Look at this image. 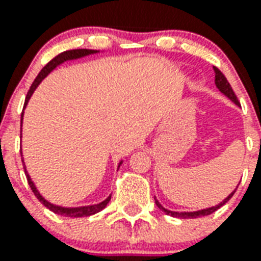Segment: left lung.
Returning <instances> with one entry per match:
<instances>
[{
	"instance_id": "obj_1",
	"label": "left lung",
	"mask_w": 261,
	"mask_h": 261,
	"mask_svg": "<svg viewBox=\"0 0 261 261\" xmlns=\"http://www.w3.org/2000/svg\"><path fill=\"white\" fill-rule=\"evenodd\" d=\"M215 85H216V87L219 89V91L222 93V94H224L226 97H227L230 101H232L234 104L238 105L240 107V102H238V98H237V95L236 93L232 91L231 86H230V83L227 82V79H226V76H224L223 73L220 72L218 68H215ZM238 188V186H237ZM237 189H234L230 194H228L226 198H224L223 201L222 202H219L218 205H215V206H210V208H204V210H198V211H192V212H176V211H170V210H167V208H164V206L159 202V200L156 198V196H154V202H156V205L159 210L162 211V212H164V214L167 215H170V216H174V218H180V219H193V218H200V216H206V215H211V214H214L215 211L219 210L220 206L224 205L226 202L230 200L232 197V194L236 193Z\"/></svg>"
}]
</instances>
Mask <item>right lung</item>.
<instances>
[{
  "mask_svg": "<svg viewBox=\"0 0 261 261\" xmlns=\"http://www.w3.org/2000/svg\"><path fill=\"white\" fill-rule=\"evenodd\" d=\"M95 53H99V50H91V49H75V50H68L64 51V53H61V55L56 56L55 59L51 60L50 63H47L42 69H41V72L38 73V76L35 77V81L33 82L31 87H30L29 93H27V97H25V102H24V108H23V113H21V126H23V116H24V109L29 104L30 98H31V95L34 94V91L37 90V87L39 86V83L42 82L43 79L49 75V73L53 71L55 68H57L59 65L64 64L65 61H72V60H77V59H83V57H86V56L90 55H95ZM20 138H21V135H20ZM21 162H23V166H24V172L25 176H27V180H29V185L33 193L35 194L39 201L42 202L43 205L46 206L47 210H50L51 212H55L57 215H61V216H67V218H83V216H90V215H94L99 211H102L105 206L108 205V202L111 201V194H109L107 198H105L104 201L98 202V204H91V205H83V206H63V205H56L53 202L47 201L46 198L39 193L38 188L35 186V184L33 182V179L30 176L29 171H27V167H25L24 163V157L21 154ZM123 160L119 163V166H117V170H119V167L122 166Z\"/></svg>",
  "mask_w": 261,
  "mask_h": 261,
  "instance_id": "right-lung-1",
  "label": "right lung"
}]
</instances>
